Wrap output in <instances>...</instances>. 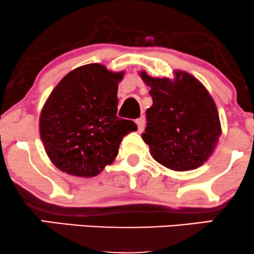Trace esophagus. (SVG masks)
<instances>
[{
    "instance_id": "1",
    "label": "esophagus",
    "mask_w": 254,
    "mask_h": 254,
    "mask_svg": "<svg viewBox=\"0 0 254 254\" xmlns=\"http://www.w3.org/2000/svg\"><path fill=\"white\" fill-rule=\"evenodd\" d=\"M135 123L137 125V131H138V132H142V131H143V129H144V118L141 117V118L136 119Z\"/></svg>"
}]
</instances>
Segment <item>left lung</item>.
Listing matches in <instances>:
<instances>
[{"mask_svg":"<svg viewBox=\"0 0 254 254\" xmlns=\"http://www.w3.org/2000/svg\"><path fill=\"white\" fill-rule=\"evenodd\" d=\"M173 75L160 78L139 71L153 99L142 138L160 165L177 172L192 171L212 155L222 129L208 89L189 72L174 70Z\"/></svg>","mask_w":254,"mask_h":254,"instance_id":"8db88e82","label":"left lung"}]
</instances>
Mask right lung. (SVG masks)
Instances as JSON below:
<instances>
[{"label":"right lung","instance_id":"1","mask_svg":"<svg viewBox=\"0 0 254 254\" xmlns=\"http://www.w3.org/2000/svg\"><path fill=\"white\" fill-rule=\"evenodd\" d=\"M124 71L99 63L78 66L64 76L44 104L39 133L50 161L75 177H95L118 155L132 121L117 117L118 83Z\"/></svg>","mask_w":254,"mask_h":254}]
</instances>
